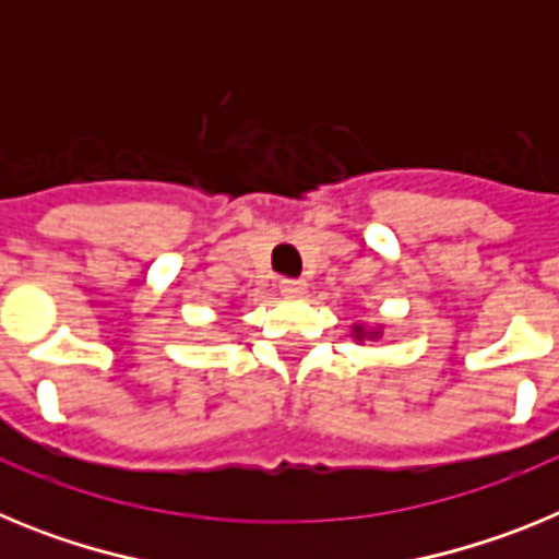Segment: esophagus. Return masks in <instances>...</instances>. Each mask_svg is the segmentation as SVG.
Returning a JSON list of instances; mask_svg holds the SVG:
<instances>
[{
  "instance_id": "1",
  "label": "esophagus",
  "mask_w": 559,
  "mask_h": 559,
  "mask_svg": "<svg viewBox=\"0 0 559 559\" xmlns=\"http://www.w3.org/2000/svg\"><path fill=\"white\" fill-rule=\"evenodd\" d=\"M280 290H283L285 296H302L305 290H308V285H305V280H280Z\"/></svg>"
}]
</instances>
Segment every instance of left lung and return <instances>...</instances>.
Listing matches in <instances>:
<instances>
[{
	"label": "left lung",
	"instance_id": "8db88e82",
	"mask_svg": "<svg viewBox=\"0 0 559 559\" xmlns=\"http://www.w3.org/2000/svg\"><path fill=\"white\" fill-rule=\"evenodd\" d=\"M355 335H358V338H364V330H360V328H355Z\"/></svg>",
	"mask_w": 559,
	"mask_h": 559
}]
</instances>
